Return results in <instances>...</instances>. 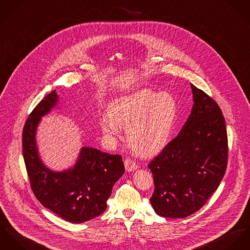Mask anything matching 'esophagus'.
<instances>
[{
	"instance_id": "obj_1",
	"label": "esophagus",
	"mask_w": 250,
	"mask_h": 250,
	"mask_svg": "<svg viewBox=\"0 0 250 250\" xmlns=\"http://www.w3.org/2000/svg\"><path fill=\"white\" fill-rule=\"evenodd\" d=\"M125 169L127 171H132V170H134V169H136L138 167V165L136 164V162L131 160V159H129V158L125 160Z\"/></svg>"
}]
</instances>
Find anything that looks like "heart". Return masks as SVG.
Segmentation results:
<instances>
[{
  "label": "heart",
  "mask_w": 250,
  "mask_h": 250,
  "mask_svg": "<svg viewBox=\"0 0 250 250\" xmlns=\"http://www.w3.org/2000/svg\"><path fill=\"white\" fill-rule=\"evenodd\" d=\"M177 103L167 92L140 89L114 100L107 108L108 117L101 120L103 133L120 138L128 129L130 147L141 156L162 151L172 135L177 119Z\"/></svg>",
  "instance_id": "obj_1"
}]
</instances>
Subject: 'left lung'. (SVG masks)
<instances>
[{
    "mask_svg": "<svg viewBox=\"0 0 250 250\" xmlns=\"http://www.w3.org/2000/svg\"><path fill=\"white\" fill-rule=\"evenodd\" d=\"M194 105L180 130L149 164L154 180L150 203L165 218H186L218 189L225 173L228 141L218 104L191 84Z\"/></svg>",
    "mask_w": 250,
    "mask_h": 250,
    "instance_id": "left-lung-1",
    "label": "left lung"
}]
</instances>
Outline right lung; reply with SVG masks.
<instances>
[{
  "instance_id": "1",
  "label": "right lung",
  "mask_w": 250,
  "mask_h": 250,
  "mask_svg": "<svg viewBox=\"0 0 250 250\" xmlns=\"http://www.w3.org/2000/svg\"><path fill=\"white\" fill-rule=\"evenodd\" d=\"M56 90L47 95L29 114L23 130V156L30 187L40 203L63 220L83 223L102 215L112 188L124 174L119 154L82 147L75 166L54 171L39 157L35 134L41 118L56 105Z\"/></svg>"
}]
</instances>
